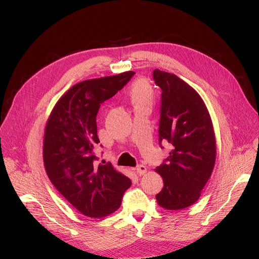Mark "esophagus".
Masks as SVG:
<instances>
[{
    "label": "esophagus",
    "instance_id": "1",
    "mask_svg": "<svg viewBox=\"0 0 259 259\" xmlns=\"http://www.w3.org/2000/svg\"><path fill=\"white\" fill-rule=\"evenodd\" d=\"M135 171H136V173L138 174V175H143V174H145L146 173V171H147V168H146V166H144V165H138L136 168H135Z\"/></svg>",
    "mask_w": 259,
    "mask_h": 259
}]
</instances>
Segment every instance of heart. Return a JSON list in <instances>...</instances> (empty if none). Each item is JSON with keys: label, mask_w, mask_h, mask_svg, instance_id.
<instances>
[{"label": "heart", "mask_w": 259, "mask_h": 259, "mask_svg": "<svg viewBox=\"0 0 259 259\" xmlns=\"http://www.w3.org/2000/svg\"><path fill=\"white\" fill-rule=\"evenodd\" d=\"M129 95L134 105L151 104L153 100V89L145 81L140 80L132 85Z\"/></svg>", "instance_id": "obj_1"}]
</instances>
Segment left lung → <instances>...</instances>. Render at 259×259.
<instances>
[{
  "instance_id": "obj_1",
  "label": "left lung",
  "mask_w": 259,
  "mask_h": 259,
  "mask_svg": "<svg viewBox=\"0 0 259 259\" xmlns=\"http://www.w3.org/2000/svg\"><path fill=\"white\" fill-rule=\"evenodd\" d=\"M162 89L159 141L173 145L157 167L164 182L156 195L160 207L181 210L195 204L209 180L216 160V139L207 106L199 93L174 73L155 69Z\"/></svg>"
}]
</instances>
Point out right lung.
<instances>
[{"label": "right lung", "instance_id": "obj_1", "mask_svg": "<svg viewBox=\"0 0 259 259\" xmlns=\"http://www.w3.org/2000/svg\"><path fill=\"white\" fill-rule=\"evenodd\" d=\"M86 80L73 85L56 102L47 120L43 160L56 190L83 215L101 218L117 211L131 179L108 163L97 165L96 115L134 75Z\"/></svg>", "mask_w": 259, "mask_h": 259}]
</instances>
